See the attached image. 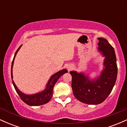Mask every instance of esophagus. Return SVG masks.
Here are the masks:
<instances>
[{
	"label": "esophagus",
	"instance_id": "1",
	"mask_svg": "<svg viewBox=\"0 0 127 127\" xmlns=\"http://www.w3.org/2000/svg\"><path fill=\"white\" fill-rule=\"evenodd\" d=\"M71 68H71V67H69V68H68V69H69V70H70Z\"/></svg>",
	"mask_w": 127,
	"mask_h": 127
}]
</instances>
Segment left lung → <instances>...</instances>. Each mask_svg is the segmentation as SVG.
<instances>
[{"label":"left lung","mask_w":127,"mask_h":127,"mask_svg":"<svg viewBox=\"0 0 127 127\" xmlns=\"http://www.w3.org/2000/svg\"><path fill=\"white\" fill-rule=\"evenodd\" d=\"M98 51L104 57V68L100 75L90 79L83 73L71 71L73 95L79 101L88 104L101 103L111 93L116 81L118 67L114 48L106 39L98 37Z\"/></svg>","instance_id":"obj_1"}]
</instances>
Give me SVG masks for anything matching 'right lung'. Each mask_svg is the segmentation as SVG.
Wrapping results in <instances>:
<instances>
[{
    "label": "right lung",
    "instance_id": "1",
    "mask_svg": "<svg viewBox=\"0 0 127 127\" xmlns=\"http://www.w3.org/2000/svg\"><path fill=\"white\" fill-rule=\"evenodd\" d=\"M21 46V45L17 50L12 60V65H11V78H12V80L13 79L12 67L13 65H14V59H15L16 55H17V52H18L19 49H20ZM67 72V70L66 69H63L62 70H60L58 72L55 73V74H54L53 75H52L51 76L47 84H46V88H45V90L41 92H39V93H36V94H34L28 95V94H24V93H22L21 91H20V90H18V88H17V87L16 86L13 80L12 84L14 88L15 89L16 91L18 93V94L19 96H20V98H21V100H23L24 103H26V104L32 106L43 105V104L47 103L51 99L52 94H53V93H52V92H53V88L54 87L55 83L57 82L58 79H59L63 74H64Z\"/></svg>",
    "mask_w": 127,
    "mask_h": 127
}]
</instances>
